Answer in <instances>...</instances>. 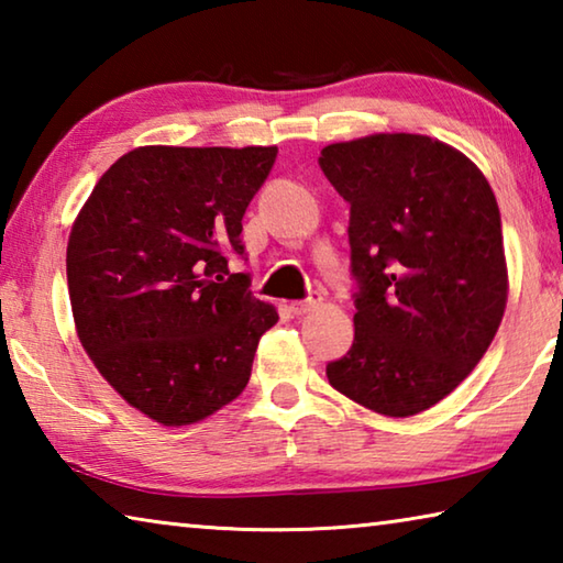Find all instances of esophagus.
Instances as JSON below:
<instances>
[{
    "label": "esophagus",
    "mask_w": 563,
    "mask_h": 563,
    "mask_svg": "<svg viewBox=\"0 0 563 563\" xmlns=\"http://www.w3.org/2000/svg\"><path fill=\"white\" fill-rule=\"evenodd\" d=\"M320 300H322L320 292H310L305 300H292L290 312H292V316H305V312H310L312 308H316V305H320Z\"/></svg>",
    "instance_id": "34e87169"
}]
</instances>
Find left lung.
<instances>
[{"label":"left lung","instance_id":"8db88e82","mask_svg":"<svg viewBox=\"0 0 563 563\" xmlns=\"http://www.w3.org/2000/svg\"><path fill=\"white\" fill-rule=\"evenodd\" d=\"M350 203L355 340L330 385L387 417L440 402L492 345L507 308L501 216L460 151L419 133H375L320 151Z\"/></svg>","mask_w":563,"mask_h":563}]
</instances>
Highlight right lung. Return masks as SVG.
I'll use <instances>...</instances> for the list:
<instances>
[{
    "label": "right lung",
    "instance_id": "right-lung-1",
    "mask_svg": "<svg viewBox=\"0 0 563 563\" xmlns=\"http://www.w3.org/2000/svg\"><path fill=\"white\" fill-rule=\"evenodd\" d=\"M278 148L144 146L93 186L66 247L84 350L139 412L194 424L243 393L273 305L253 298L231 253Z\"/></svg>",
    "mask_w": 563,
    "mask_h": 563
}]
</instances>
